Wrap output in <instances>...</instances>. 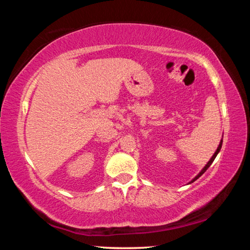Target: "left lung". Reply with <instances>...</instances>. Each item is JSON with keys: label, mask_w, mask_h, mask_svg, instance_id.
Returning a JSON list of instances; mask_svg holds the SVG:
<instances>
[{"label": "left lung", "mask_w": 250, "mask_h": 250, "mask_svg": "<svg viewBox=\"0 0 250 250\" xmlns=\"http://www.w3.org/2000/svg\"><path fill=\"white\" fill-rule=\"evenodd\" d=\"M222 145H223V140H221V143H219V146H218V147H217V150H216V152H215V153H214V155L213 156H211V159L208 161V163H207L206 164V167H204V168H203V170L201 171V173H200V174H198L196 177H195V179H194L192 182H194V181H196L197 179H198V177H200L201 175H203V173H204V172H206V170H207V168H208L209 167H210V164L211 163H213V161L215 160V158H216V155L218 154V152H219V150H221V147H222Z\"/></svg>", "instance_id": "left-lung-1"}]
</instances>
